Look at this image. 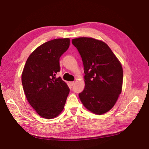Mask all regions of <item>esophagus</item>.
Listing matches in <instances>:
<instances>
[{
    "label": "esophagus",
    "instance_id": "34e87169",
    "mask_svg": "<svg viewBox=\"0 0 149 149\" xmlns=\"http://www.w3.org/2000/svg\"><path fill=\"white\" fill-rule=\"evenodd\" d=\"M70 85H71V86L72 87L73 85H74L75 84V82H74V81H71V82H70Z\"/></svg>",
    "mask_w": 149,
    "mask_h": 149
}]
</instances>
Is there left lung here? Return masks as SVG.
I'll use <instances>...</instances> for the list:
<instances>
[{"label": "left lung", "instance_id": "8db88e82", "mask_svg": "<svg viewBox=\"0 0 149 149\" xmlns=\"http://www.w3.org/2000/svg\"><path fill=\"white\" fill-rule=\"evenodd\" d=\"M84 67L85 86L79 93L84 107L96 114H102L114 107L122 92L123 69L110 47L89 37L72 39Z\"/></svg>", "mask_w": 149, "mask_h": 149}]
</instances>
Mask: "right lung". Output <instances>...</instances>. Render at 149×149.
Masks as SVG:
<instances>
[{"mask_svg": "<svg viewBox=\"0 0 149 149\" xmlns=\"http://www.w3.org/2000/svg\"><path fill=\"white\" fill-rule=\"evenodd\" d=\"M70 46V39H56L37 48L27 58L22 83L30 105L40 116L52 119L64 108L70 89L59 77L60 58Z\"/></svg>", "mask_w": 149, "mask_h": 149, "instance_id": "right-lung-1", "label": "right lung"}]
</instances>
